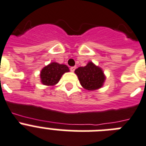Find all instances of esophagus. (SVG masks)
Listing matches in <instances>:
<instances>
[{
  "instance_id": "1",
  "label": "esophagus",
  "mask_w": 146,
  "mask_h": 146,
  "mask_svg": "<svg viewBox=\"0 0 146 146\" xmlns=\"http://www.w3.org/2000/svg\"><path fill=\"white\" fill-rule=\"evenodd\" d=\"M76 67H70V71H71V72H74V71H75V70H76Z\"/></svg>"
}]
</instances>
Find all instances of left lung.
<instances>
[{
    "label": "left lung",
    "mask_w": 146,
    "mask_h": 146,
    "mask_svg": "<svg viewBox=\"0 0 146 146\" xmlns=\"http://www.w3.org/2000/svg\"><path fill=\"white\" fill-rule=\"evenodd\" d=\"M80 84L84 88L89 91L99 89L106 79L104 71L100 67L90 61L85 67H80L75 70Z\"/></svg>",
    "instance_id": "1"
}]
</instances>
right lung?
<instances>
[{
	"label": "right lung",
	"instance_id": "obj_1",
	"mask_svg": "<svg viewBox=\"0 0 146 146\" xmlns=\"http://www.w3.org/2000/svg\"><path fill=\"white\" fill-rule=\"evenodd\" d=\"M67 65L60 64L58 63L52 62L42 68L40 72L41 82L45 85H56L61 79L63 74L69 72Z\"/></svg>",
	"mask_w": 146,
	"mask_h": 146
}]
</instances>
